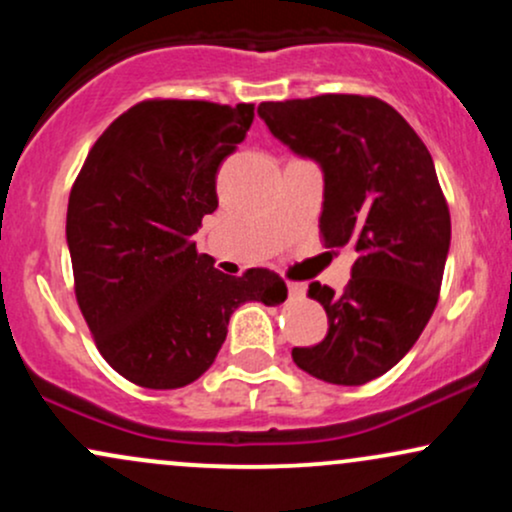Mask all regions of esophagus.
Listing matches in <instances>:
<instances>
[{
  "mask_svg": "<svg viewBox=\"0 0 512 512\" xmlns=\"http://www.w3.org/2000/svg\"><path fill=\"white\" fill-rule=\"evenodd\" d=\"M289 293L293 298H303L305 296V284H301V281H289Z\"/></svg>",
  "mask_w": 512,
  "mask_h": 512,
  "instance_id": "esophagus-1",
  "label": "esophagus"
}]
</instances>
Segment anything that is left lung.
<instances>
[{"instance_id": "left-lung-1", "label": "left lung", "mask_w": 512, "mask_h": 512, "mask_svg": "<svg viewBox=\"0 0 512 512\" xmlns=\"http://www.w3.org/2000/svg\"><path fill=\"white\" fill-rule=\"evenodd\" d=\"M257 115L293 154L325 175V248L356 250L342 293L313 281L325 339L291 351L296 366L332 385L380 378L414 346L436 310L450 250V211L419 134L375 96L325 93L260 103Z\"/></svg>"}]
</instances>
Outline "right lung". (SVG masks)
<instances>
[{"label": "right lung", "instance_id": "add662e5", "mask_svg": "<svg viewBox=\"0 0 512 512\" xmlns=\"http://www.w3.org/2000/svg\"><path fill=\"white\" fill-rule=\"evenodd\" d=\"M252 117V103L142 101L105 129L76 175L67 207L76 303L101 356L129 383H195L240 303L286 301L279 274L228 276L192 240L219 207L216 170Z\"/></svg>", "mask_w": 512, "mask_h": 512}]
</instances>
